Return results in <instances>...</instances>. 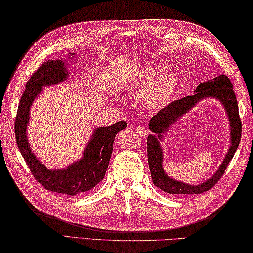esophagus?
Segmentation results:
<instances>
[{
  "label": "esophagus",
  "mask_w": 253,
  "mask_h": 253,
  "mask_svg": "<svg viewBox=\"0 0 253 253\" xmlns=\"http://www.w3.org/2000/svg\"><path fill=\"white\" fill-rule=\"evenodd\" d=\"M136 131H137V134H138V135L141 136V137H144V136L147 135V130H146L145 128L142 127V126L137 127V128H136Z\"/></svg>",
  "instance_id": "34e87169"
}]
</instances>
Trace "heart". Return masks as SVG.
Returning a JSON list of instances; mask_svg holds the SVG:
<instances>
[{"instance_id":"b5f03b06","label":"heart","mask_w":253,"mask_h":253,"mask_svg":"<svg viewBox=\"0 0 253 253\" xmlns=\"http://www.w3.org/2000/svg\"><path fill=\"white\" fill-rule=\"evenodd\" d=\"M180 84L181 80L177 73H166V67L163 65H149L126 81L125 88L130 91L150 88L147 97L149 105L155 108H163L177 95Z\"/></svg>"}]
</instances>
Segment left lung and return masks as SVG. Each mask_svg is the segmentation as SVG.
Segmentation results:
<instances>
[{"instance_id": "1", "label": "left lung", "mask_w": 253, "mask_h": 253, "mask_svg": "<svg viewBox=\"0 0 253 253\" xmlns=\"http://www.w3.org/2000/svg\"><path fill=\"white\" fill-rule=\"evenodd\" d=\"M207 98L219 100L225 108L229 121L231 146L217 171L209 179L201 184H186L168 176L163 170V151L161 142L168 130L179 119L189 112L197 103ZM151 134L147 138V155L154 185L170 195H199L209 190L220 178L230 163L241 138V121L233 86L226 75H219L197 86L194 95L174 100L150 119L148 124Z\"/></svg>"}]
</instances>
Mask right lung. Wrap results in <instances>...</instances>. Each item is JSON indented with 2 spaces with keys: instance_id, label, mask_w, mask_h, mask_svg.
I'll return each mask as SVG.
<instances>
[{
  "instance_id": "add662e5",
  "label": "right lung",
  "mask_w": 253,
  "mask_h": 253,
  "mask_svg": "<svg viewBox=\"0 0 253 253\" xmlns=\"http://www.w3.org/2000/svg\"><path fill=\"white\" fill-rule=\"evenodd\" d=\"M68 55L75 58L74 53ZM68 61V56L49 59L32 75L26 83L25 90L18 104L14 129L18 149L36 180L49 191L75 196L93 189L103 180L113 153L115 137L118 131L125 129L127 123L119 121L111 126L95 128L83 151L82 158L68 165L66 168L49 169L41 163L32 150L27 138L31 107L40 94H42L44 87L61 84L71 76Z\"/></svg>"
}]
</instances>
